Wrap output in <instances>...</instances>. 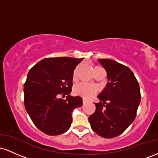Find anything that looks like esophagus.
I'll use <instances>...</instances> for the list:
<instances>
[{
  "label": "esophagus",
  "mask_w": 158,
  "mask_h": 158,
  "mask_svg": "<svg viewBox=\"0 0 158 158\" xmlns=\"http://www.w3.org/2000/svg\"><path fill=\"white\" fill-rule=\"evenodd\" d=\"M82 102H83V104H85V103L87 102V100L85 99H82Z\"/></svg>",
  "instance_id": "esophagus-1"
}]
</instances>
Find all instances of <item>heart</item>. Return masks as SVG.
Masks as SVG:
<instances>
[{"label":"heart","mask_w":158,"mask_h":158,"mask_svg":"<svg viewBox=\"0 0 158 158\" xmlns=\"http://www.w3.org/2000/svg\"><path fill=\"white\" fill-rule=\"evenodd\" d=\"M99 69H103L101 67H95L94 68V71L99 70ZM76 74H77V70H74L73 73V79L76 78ZM97 87L94 85H88L85 84H79L76 85L73 88V93L77 96L85 98V99H90L94 97L96 94L97 93Z\"/></svg>","instance_id":"obj_1"}]
</instances>
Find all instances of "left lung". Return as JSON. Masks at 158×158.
<instances>
[{
    "mask_svg": "<svg viewBox=\"0 0 158 158\" xmlns=\"http://www.w3.org/2000/svg\"><path fill=\"white\" fill-rule=\"evenodd\" d=\"M107 72L108 82L94 103L95 112L88 118L93 131L104 138L123 133L133 123L140 103V89L133 72L111 59H98Z\"/></svg>",
    "mask_w": 158,
    "mask_h": 158,
    "instance_id": "obj_1",
    "label": "left lung"
}]
</instances>
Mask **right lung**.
Returning a JSON list of instances; mask_svg holds the SVG:
<instances>
[{
    "label": "right lung",
    "mask_w": 158,
    "mask_h": 158,
    "mask_svg": "<svg viewBox=\"0 0 158 158\" xmlns=\"http://www.w3.org/2000/svg\"><path fill=\"white\" fill-rule=\"evenodd\" d=\"M83 59L47 58L34 65L23 85L24 106L35 126L48 135L64 133L72 123L74 108L82 106L80 97L70 95L73 71ZM67 95L66 100L59 98Z\"/></svg>",
    "instance_id": "right-lung-1"
}]
</instances>
